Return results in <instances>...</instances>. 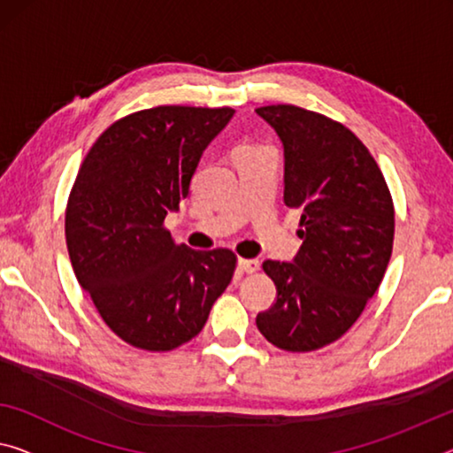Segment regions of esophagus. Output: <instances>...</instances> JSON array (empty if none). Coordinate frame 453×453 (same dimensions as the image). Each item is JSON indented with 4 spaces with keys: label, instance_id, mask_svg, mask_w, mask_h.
<instances>
[{
    "label": "esophagus",
    "instance_id": "34e87169",
    "mask_svg": "<svg viewBox=\"0 0 453 453\" xmlns=\"http://www.w3.org/2000/svg\"><path fill=\"white\" fill-rule=\"evenodd\" d=\"M259 261L257 259H239V269L245 271V273H257L259 271Z\"/></svg>",
    "mask_w": 453,
    "mask_h": 453
}]
</instances>
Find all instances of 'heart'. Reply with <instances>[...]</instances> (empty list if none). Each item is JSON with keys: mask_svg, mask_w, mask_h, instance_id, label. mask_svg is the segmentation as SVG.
Returning <instances> with one entry per match:
<instances>
[{"mask_svg": "<svg viewBox=\"0 0 453 453\" xmlns=\"http://www.w3.org/2000/svg\"><path fill=\"white\" fill-rule=\"evenodd\" d=\"M249 148H255V145H249V143H242V145H239V148H236V150H249Z\"/></svg>", "mask_w": 453, "mask_h": 453, "instance_id": "b5f03b06", "label": "heart"}]
</instances>
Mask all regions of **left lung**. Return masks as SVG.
<instances>
[{
  "instance_id": "left-lung-1",
  "label": "left lung",
  "mask_w": 453,
  "mask_h": 453,
  "mask_svg": "<svg viewBox=\"0 0 453 453\" xmlns=\"http://www.w3.org/2000/svg\"><path fill=\"white\" fill-rule=\"evenodd\" d=\"M257 113L283 142V203L302 212L303 239L296 263H263L277 299L257 328L281 350L311 352L344 336L379 289L393 253V196L346 125L296 105Z\"/></svg>"
}]
</instances>
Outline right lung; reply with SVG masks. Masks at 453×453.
<instances>
[{
  "label": "right lung",
  "instance_id": "right-lung-1",
  "mask_svg": "<svg viewBox=\"0 0 453 453\" xmlns=\"http://www.w3.org/2000/svg\"><path fill=\"white\" fill-rule=\"evenodd\" d=\"M233 113L135 111L111 123L82 159L66 203V247L76 280L123 342L150 352L186 344L233 280V250L178 247L164 226Z\"/></svg>",
  "mask_w": 453,
  "mask_h": 453
}]
</instances>
